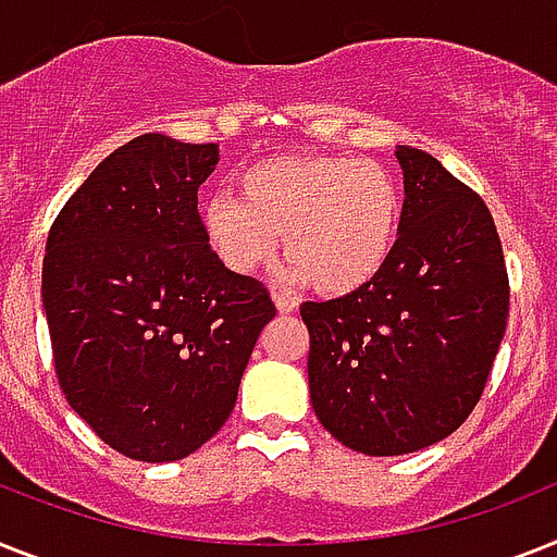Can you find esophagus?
<instances>
[{
  "label": "esophagus",
  "mask_w": 557,
  "mask_h": 557,
  "mask_svg": "<svg viewBox=\"0 0 557 557\" xmlns=\"http://www.w3.org/2000/svg\"><path fill=\"white\" fill-rule=\"evenodd\" d=\"M274 297V306H277L280 314H288V311L297 309V300H294L292 294H283V292H274L271 294Z\"/></svg>",
  "instance_id": "esophagus-1"
}]
</instances>
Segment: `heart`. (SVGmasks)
Masks as SVG:
<instances>
[{
    "label": "heart",
    "instance_id": "obj_1",
    "mask_svg": "<svg viewBox=\"0 0 557 557\" xmlns=\"http://www.w3.org/2000/svg\"><path fill=\"white\" fill-rule=\"evenodd\" d=\"M237 185L239 197L220 194L202 214L208 246L234 274L271 263L283 237L288 283L314 280L325 294H351L392 255L400 191L381 162L283 157L246 169Z\"/></svg>",
    "mask_w": 557,
    "mask_h": 557
}]
</instances>
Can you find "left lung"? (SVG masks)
Returning <instances> with one entry per match:
<instances>
[{"label":"left lung","instance_id":"1","mask_svg":"<svg viewBox=\"0 0 557 557\" xmlns=\"http://www.w3.org/2000/svg\"><path fill=\"white\" fill-rule=\"evenodd\" d=\"M404 211L369 286L302 302L309 388L332 437L372 458L426 449L472 414L509 318L486 202L426 151L397 146Z\"/></svg>","mask_w":557,"mask_h":557}]
</instances>
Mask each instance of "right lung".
Here are the masks:
<instances>
[{"label":"right lung","mask_w":557,"mask_h":557,"mask_svg":"<svg viewBox=\"0 0 557 557\" xmlns=\"http://www.w3.org/2000/svg\"><path fill=\"white\" fill-rule=\"evenodd\" d=\"M220 148L143 134L99 162L53 220L42 306L71 409L125 458L169 463L220 432L277 309L225 269L197 191Z\"/></svg>","instance_id":"obj_1"}]
</instances>
